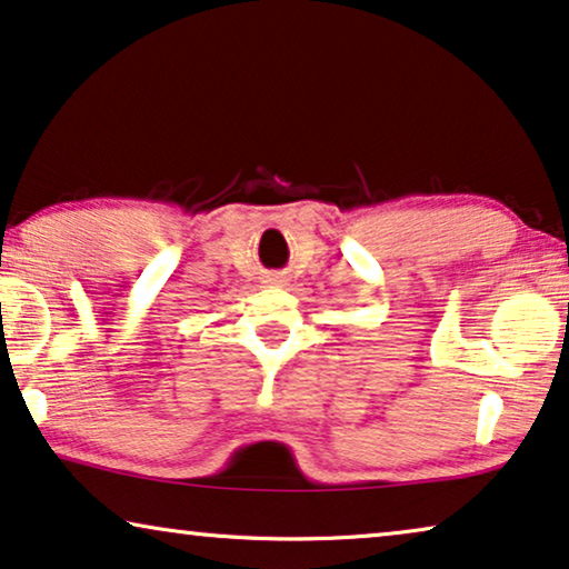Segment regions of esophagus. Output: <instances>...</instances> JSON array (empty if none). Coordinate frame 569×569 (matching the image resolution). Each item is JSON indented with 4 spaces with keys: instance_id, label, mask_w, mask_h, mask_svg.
<instances>
[{
    "instance_id": "esophagus-1",
    "label": "esophagus",
    "mask_w": 569,
    "mask_h": 569,
    "mask_svg": "<svg viewBox=\"0 0 569 569\" xmlns=\"http://www.w3.org/2000/svg\"><path fill=\"white\" fill-rule=\"evenodd\" d=\"M269 282H271V284H282V279H279V277H271Z\"/></svg>"
}]
</instances>
